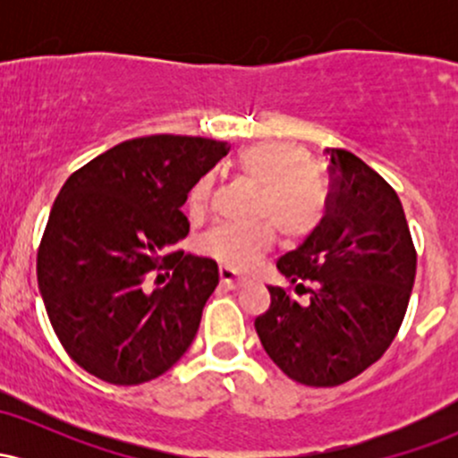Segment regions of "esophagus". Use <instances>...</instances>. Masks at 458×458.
Returning a JSON list of instances; mask_svg holds the SVG:
<instances>
[{
    "instance_id": "34e87169",
    "label": "esophagus",
    "mask_w": 458,
    "mask_h": 458,
    "mask_svg": "<svg viewBox=\"0 0 458 458\" xmlns=\"http://www.w3.org/2000/svg\"><path fill=\"white\" fill-rule=\"evenodd\" d=\"M219 277H222V282L228 288H241L247 282L245 277H241L239 273L233 271V269H228V267H222V269H219Z\"/></svg>"
}]
</instances>
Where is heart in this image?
Segmentation results:
<instances>
[{"instance_id": "heart-1", "label": "heart", "mask_w": 458, "mask_h": 458, "mask_svg": "<svg viewBox=\"0 0 458 458\" xmlns=\"http://www.w3.org/2000/svg\"><path fill=\"white\" fill-rule=\"evenodd\" d=\"M234 167L241 178L259 187L256 213L269 217L291 241L306 239L327 217L329 196L317 167L306 165V152L288 141H259L236 152ZM213 178L202 176L187 196L189 211L204 213ZM273 225H217L202 236V251L225 267L245 269L273 243Z\"/></svg>"}]
</instances>
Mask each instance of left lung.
Returning <instances> with one entry per match:
<instances>
[{
  "instance_id": "left-lung-1",
  "label": "left lung",
  "mask_w": 458,
  "mask_h": 458,
  "mask_svg": "<svg viewBox=\"0 0 458 458\" xmlns=\"http://www.w3.org/2000/svg\"><path fill=\"white\" fill-rule=\"evenodd\" d=\"M327 217L277 271L303 291L299 303L267 286L271 306L254 320L262 349L284 375L312 387L353 379L398 334L415 280V250L396 191L349 150L327 148Z\"/></svg>"
}]
</instances>
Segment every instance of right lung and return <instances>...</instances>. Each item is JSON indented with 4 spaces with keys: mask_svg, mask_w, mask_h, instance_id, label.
<instances>
[{
    "mask_svg": "<svg viewBox=\"0 0 458 458\" xmlns=\"http://www.w3.org/2000/svg\"><path fill=\"white\" fill-rule=\"evenodd\" d=\"M225 141L150 135L105 150L57 193L38 250V288L66 353L114 386L170 370L196 338L217 262L174 251L189 234L187 193ZM173 269L165 287L145 280ZM163 273H159V277Z\"/></svg>",
    "mask_w": 458,
    "mask_h": 458,
    "instance_id": "add662e5",
    "label": "right lung"
}]
</instances>
